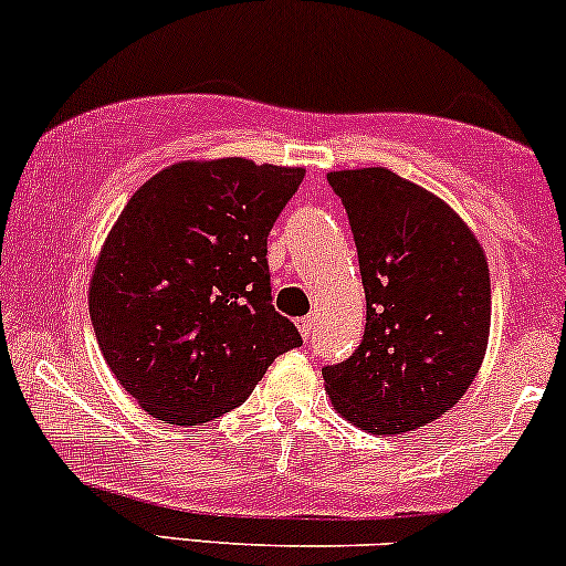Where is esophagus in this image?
<instances>
[{
  "mask_svg": "<svg viewBox=\"0 0 566 566\" xmlns=\"http://www.w3.org/2000/svg\"><path fill=\"white\" fill-rule=\"evenodd\" d=\"M313 329H316V318H313V316L297 318V332H301L303 339H308L313 335Z\"/></svg>",
  "mask_w": 566,
  "mask_h": 566,
  "instance_id": "obj_1",
  "label": "esophagus"
}]
</instances>
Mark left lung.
I'll use <instances>...</instances> for the list:
<instances>
[{"instance_id": "1", "label": "left lung", "mask_w": 566, "mask_h": 566, "mask_svg": "<svg viewBox=\"0 0 566 566\" xmlns=\"http://www.w3.org/2000/svg\"><path fill=\"white\" fill-rule=\"evenodd\" d=\"M348 210L366 292L358 350L326 366L343 419L403 434L459 403L490 337L485 250L455 210L387 168L326 174Z\"/></svg>"}]
</instances>
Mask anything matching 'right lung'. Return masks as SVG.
<instances>
[{
    "label": "right lung",
    "mask_w": 566,
    "mask_h": 566,
    "mask_svg": "<svg viewBox=\"0 0 566 566\" xmlns=\"http://www.w3.org/2000/svg\"><path fill=\"white\" fill-rule=\"evenodd\" d=\"M305 168L181 160L107 231L88 313L107 366L149 417L195 427L253 392L303 343L271 305L265 240Z\"/></svg>",
    "instance_id": "1"
}]
</instances>
